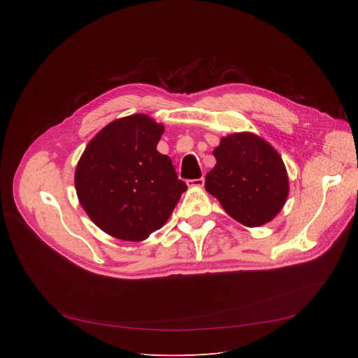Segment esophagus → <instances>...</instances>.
Instances as JSON below:
<instances>
[{
    "label": "esophagus",
    "instance_id": "obj_1",
    "mask_svg": "<svg viewBox=\"0 0 358 358\" xmlns=\"http://www.w3.org/2000/svg\"><path fill=\"white\" fill-rule=\"evenodd\" d=\"M203 182H206V180H203V178H196V180H188L187 185L189 188H202Z\"/></svg>",
    "mask_w": 358,
    "mask_h": 358
}]
</instances>
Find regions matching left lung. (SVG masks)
<instances>
[{"mask_svg":"<svg viewBox=\"0 0 358 358\" xmlns=\"http://www.w3.org/2000/svg\"><path fill=\"white\" fill-rule=\"evenodd\" d=\"M213 155L215 167L206 176V189L239 224L257 228L271 222L289 195L285 163L272 144L249 131L221 138Z\"/></svg>","mask_w":358,"mask_h":358,"instance_id":"8db88e82","label":"left lung"}]
</instances>
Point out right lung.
Listing matches in <instances>:
<instances>
[{"mask_svg": "<svg viewBox=\"0 0 358 358\" xmlns=\"http://www.w3.org/2000/svg\"><path fill=\"white\" fill-rule=\"evenodd\" d=\"M164 126L137 113L110 122L86 145L75 170L78 199L108 235L140 242L160 229L187 185L157 143Z\"/></svg>", "mask_w": 358, "mask_h": 358, "instance_id": "right-lung-1", "label": "right lung"}]
</instances>
